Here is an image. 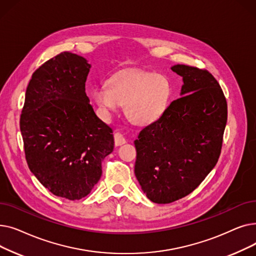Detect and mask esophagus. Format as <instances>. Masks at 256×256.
I'll return each mask as SVG.
<instances>
[{"label":"esophagus","instance_id":"esophagus-1","mask_svg":"<svg viewBox=\"0 0 256 256\" xmlns=\"http://www.w3.org/2000/svg\"><path fill=\"white\" fill-rule=\"evenodd\" d=\"M114 140H115V145L116 146H120V145H122V144H124L126 141V139H124V137L121 135L120 132H115V135H114Z\"/></svg>","mask_w":256,"mask_h":256}]
</instances>
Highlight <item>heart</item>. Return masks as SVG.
I'll return each instance as SVG.
<instances>
[{
	"label": "heart",
	"mask_w": 256,
	"mask_h": 256,
	"mask_svg": "<svg viewBox=\"0 0 256 256\" xmlns=\"http://www.w3.org/2000/svg\"><path fill=\"white\" fill-rule=\"evenodd\" d=\"M172 94L170 80L160 74L128 72L113 76L106 86L96 87L92 98L104 115L124 106V113L132 124L148 126L163 116Z\"/></svg>",
	"instance_id": "b5f03b06"
}]
</instances>
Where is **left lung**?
I'll return each instance as SVG.
<instances>
[{
  "instance_id": "1",
  "label": "left lung",
  "mask_w": 256,
  "mask_h": 256,
  "mask_svg": "<svg viewBox=\"0 0 256 256\" xmlns=\"http://www.w3.org/2000/svg\"><path fill=\"white\" fill-rule=\"evenodd\" d=\"M180 98L135 140L136 178L147 198L171 204L193 192L216 166L227 121L223 91L208 70L178 64Z\"/></svg>"
}]
</instances>
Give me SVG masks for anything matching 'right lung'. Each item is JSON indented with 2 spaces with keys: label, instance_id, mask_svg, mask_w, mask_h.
Returning a JSON list of instances; mask_svg holds the SVG:
<instances>
[{
  "label": "right lung",
  "instance_id": "obj_1",
  "mask_svg": "<svg viewBox=\"0 0 256 256\" xmlns=\"http://www.w3.org/2000/svg\"><path fill=\"white\" fill-rule=\"evenodd\" d=\"M91 65L61 52L32 74L20 132L31 172L54 195L78 200L102 176V162L114 150L110 126L96 116L85 92Z\"/></svg>",
  "mask_w": 256,
  "mask_h": 256
}]
</instances>
